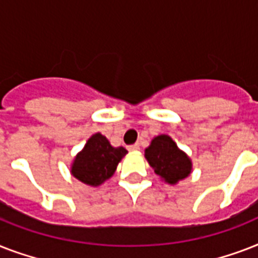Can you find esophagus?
Wrapping results in <instances>:
<instances>
[{"mask_svg":"<svg viewBox=\"0 0 258 258\" xmlns=\"http://www.w3.org/2000/svg\"><path fill=\"white\" fill-rule=\"evenodd\" d=\"M127 149H128L130 151H137V150H139V143H135V145L128 146Z\"/></svg>","mask_w":258,"mask_h":258,"instance_id":"34e87169","label":"esophagus"}]
</instances>
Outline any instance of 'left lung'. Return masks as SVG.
Returning <instances> with one entry per match:
<instances>
[{"label":"left lung","mask_w":258,"mask_h":258,"mask_svg":"<svg viewBox=\"0 0 258 258\" xmlns=\"http://www.w3.org/2000/svg\"><path fill=\"white\" fill-rule=\"evenodd\" d=\"M146 158L155 174L171 184L186 178L191 171V162L187 155L167 135L154 138L149 149H146Z\"/></svg>","instance_id":"obj_1"}]
</instances>
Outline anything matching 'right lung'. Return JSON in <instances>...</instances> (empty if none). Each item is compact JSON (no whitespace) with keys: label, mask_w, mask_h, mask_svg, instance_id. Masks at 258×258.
Here are the masks:
<instances>
[{"label":"right lung","mask_w":258,"mask_h":258,"mask_svg":"<svg viewBox=\"0 0 258 258\" xmlns=\"http://www.w3.org/2000/svg\"><path fill=\"white\" fill-rule=\"evenodd\" d=\"M127 154L124 147H112L101 134L89 138L72 166V174L83 183L99 186L116 170L117 163Z\"/></svg>","instance_id":"right-lung-1"}]
</instances>
